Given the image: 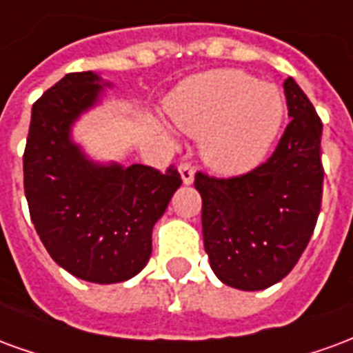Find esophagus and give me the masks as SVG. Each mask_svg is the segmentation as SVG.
Instances as JSON below:
<instances>
[{"label": "esophagus", "instance_id": "1", "mask_svg": "<svg viewBox=\"0 0 353 353\" xmlns=\"http://www.w3.org/2000/svg\"><path fill=\"white\" fill-rule=\"evenodd\" d=\"M179 172H181V179L184 184H192V182H194V174H196V171H194V167H192L188 161H182V163L179 165Z\"/></svg>", "mask_w": 353, "mask_h": 353}]
</instances>
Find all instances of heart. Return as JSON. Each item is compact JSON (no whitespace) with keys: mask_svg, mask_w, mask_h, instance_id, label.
I'll return each instance as SVG.
<instances>
[{"mask_svg":"<svg viewBox=\"0 0 353 353\" xmlns=\"http://www.w3.org/2000/svg\"><path fill=\"white\" fill-rule=\"evenodd\" d=\"M285 108L276 85L232 68L190 77L167 104L174 127L203 137L207 163L226 172L261 163L279 134Z\"/></svg>","mask_w":353,"mask_h":353,"instance_id":"b5f03b06","label":"heart"}]
</instances>
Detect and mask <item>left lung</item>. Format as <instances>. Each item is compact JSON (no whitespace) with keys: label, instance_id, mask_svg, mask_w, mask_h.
I'll return each instance as SVG.
<instances>
[{"label":"left lung","instance_id":"1","mask_svg":"<svg viewBox=\"0 0 353 353\" xmlns=\"http://www.w3.org/2000/svg\"><path fill=\"white\" fill-rule=\"evenodd\" d=\"M283 89L291 121L274 154L239 176L194 181L212 272L241 291L268 289L294 268L321 209L323 123L292 77Z\"/></svg>","mask_w":353,"mask_h":353}]
</instances>
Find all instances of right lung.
<instances>
[{
    "label": "right lung",
    "instance_id": "obj_1",
    "mask_svg": "<svg viewBox=\"0 0 353 353\" xmlns=\"http://www.w3.org/2000/svg\"><path fill=\"white\" fill-rule=\"evenodd\" d=\"M101 83L92 72L66 74L32 106L24 194L52 261L85 281L119 283L148 264L154 224L182 179L174 167L94 163L72 141V125L101 101Z\"/></svg>",
    "mask_w": 353,
    "mask_h": 353
}]
</instances>
